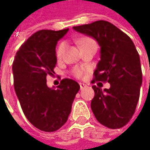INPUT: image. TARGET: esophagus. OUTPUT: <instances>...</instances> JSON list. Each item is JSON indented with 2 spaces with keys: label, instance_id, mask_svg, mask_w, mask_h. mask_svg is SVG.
<instances>
[{
  "label": "esophagus",
  "instance_id": "obj_1",
  "mask_svg": "<svg viewBox=\"0 0 150 150\" xmlns=\"http://www.w3.org/2000/svg\"><path fill=\"white\" fill-rule=\"evenodd\" d=\"M79 84H80V88L81 89H83L86 87V84H84V83H79Z\"/></svg>",
  "mask_w": 150,
  "mask_h": 150
}]
</instances>
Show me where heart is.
I'll list each match as a JSON object with an SVG mask.
<instances>
[{
  "mask_svg": "<svg viewBox=\"0 0 150 150\" xmlns=\"http://www.w3.org/2000/svg\"><path fill=\"white\" fill-rule=\"evenodd\" d=\"M78 44L80 45L81 48L83 47H86V46L88 45H96L95 41L91 38H88V37H84V38H81L78 41ZM65 47H66V44L65 42H61L59 45L57 46V48H56V57L58 59H61L62 56H63V54H64V51H65ZM71 74L72 75H74L76 78H82L85 74H86V69L82 67H75L73 68V69L71 70Z\"/></svg>",
  "mask_w": 150,
  "mask_h": 150,
  "instance_id": "heart-1",
  "label": "heart"
}]
</instances>
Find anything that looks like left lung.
Listing matches in <instances>:
<instances>
[{
	"mask_svg": "<svg viewBox=\"0 0 150 150\" xmlns=\"http://www.w3.org/2000/svg\"><path fill=\"white\" fill-rule=\"evenodd\" d=\"M75 31L95 38L101 47V60L92 83L108 81L110 88L92 86L91 109L96 120L109 129L125 126L135 114L142 73L139 54L129 35L106 21L76 26Z\"/></svg>",
	"mask_w": 150,
	"mask_h": 150,
	"instance_id": "8db88e82",
	"label": "left lung"
}]
</instances>
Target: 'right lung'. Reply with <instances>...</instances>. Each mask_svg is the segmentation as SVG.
Segmentation results:
<instances>
[{
    "instance_id": "obj_1",
    "label": "right lung",
    "mask_w": 150,
    "mask_h": 150,
    "mask_svg": "<svg viewBox=\"0 0 150 150\" xmlns=\"http://www.w3.org/2000/svg\"><path fill=\"white\" fill-rule=\"evenodd\" d=\"M69 28L42 29L33 34L19 48L13 62L14 87L21 109L35 128L54 132L62 127L71 112L80 85L65 78L57 88L47 86V75L56 65L55 47Z\"/></svg>"
}]
</instances>
